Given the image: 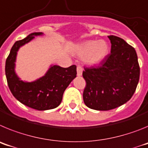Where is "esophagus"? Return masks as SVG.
I'll use <instances>...</instances> for the list:
<instances>
[{"mask_svg":"<svg viewBox=\"0 0 148 148\" xmlns=\"http://www.w3.org/2000/svg\"><path fill=\"white\" fill-rule=\"evenodd\" d=\"M82 73H83V68L78 65L77 66V75H78V76H81L82 75Z\"/></svg>","mask_w":148,"mask_h":148,"instance_id":"esophagus-1","label":"esophagus"}]
</instances>
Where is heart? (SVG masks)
I'll list each match as a JSON object with an SVG mask.
<instances>
[{
	"instance_id": "1",
	"label": "heart",
	"mask_w": 148,
	"mask_h": 148,
	"mask_svg": "<svg viewBox=\"0 0 148 148\" xmlns=\"http://www.w3.org/2000/svg\"><path fill=\"white\" fill-rule=\"evenodd\" d=\"M108 52V46L104 40H90L78 45L76 54L84 57V61L89 64H95L103 60Z\"/></svg>"
}]
</instances>
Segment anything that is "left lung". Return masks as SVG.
I'll use <instances>...</instances> for the list:
<instances>
[{
  "label": "left lung",
  "instance_id": "1",
  "mask_svg": "<svg viewBox=\"0 0 148 148\" xmlns=\"http://www.w3.org/2000/svg\"><path fill=\"white\" fill-rule=\"evenodd\" d=\"M110 54L100 64L84 67V104L90 109L110 110L130 100L139 80L140 67L135 49L124 39L108 36Z\"/></svg>",
  "mask_w": 148,
  "mask_h": 148
}]
</instances>
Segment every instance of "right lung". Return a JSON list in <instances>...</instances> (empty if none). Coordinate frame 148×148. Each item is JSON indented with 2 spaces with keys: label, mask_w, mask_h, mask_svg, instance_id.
<instances>
[{
  "label": "right lung",
  "mask_w": 148,
  "mask_h": 148,
  "mask_svg": "<svg viewBox=\"0 0 148 148\" xmlns=\"http://www.w3.org/2000/svg\"><path fill=\"white\" fill-rule=\"evenodd\" d=\"M42 32H33L12 46L6 61L5 73L10 91L14 97L24 105L38 110L57 108L62 101L63 94L70 82L76 77V66L67 68L51 66L45 75L32 82H23L15 72L17 52L21 46Z\"/></svg>",
  "instance_id": "obj_1"
}]
</instances>
